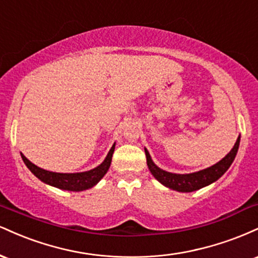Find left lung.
I'll use <instances>...</instances> for the list:
<instances>
[{
    "mask_svg": "<svg viewBox=\"0 0 258 258\" xmlns=\"http://www.w3.org/2000/svg\"><path fill=\"white\" fill-rule=\"evenodd\" d=\"M239 143H240V137L236 139L235 144H234L233 149L221 160L220 162L215 164L214 166L205 168V170H201L199 172L189 173V174H177V173H171L167 171L161 170L156 166L153 162L152 158H150L149 153L146 150V156H147V164L149 167L150 172L160 183H162L164 185L168 186V188L173 189L177 191H183V193H189V191L198 190V189L206 186L211 183H214L215 180H217L229 168L232 162L234 161L236 153L239 149Z\"/></svg>",
    "mask_w": 258,
    "mask_h": 258,
    "instance_id": "8db88e82",
    "label": "left lung"
}]
</instances>
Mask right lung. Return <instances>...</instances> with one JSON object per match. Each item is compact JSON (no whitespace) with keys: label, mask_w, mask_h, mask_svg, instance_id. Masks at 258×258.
<instances>
[{"label":"right lung","mask_w":258,"mask_h":258,"mask_svg":"<svg viewBox=\"0 0 258 258\" xmlns=\"http://www.w3.org/2000/svg\"><path fill=\"white\" fill-rule=\"evenodd\" d=\"M115 144L111 147L110 152L108 153L106 158L99 166H97L93 170L87 171V172H80V173H57V172H51V171H46L43 168L37 167L36 165H34L32 162L29 161L22 154L23 161L25 162V165L28 166L29 170L31 171L38 179H41L42 182L47 183V184L57 186L59 189H64V190H70V191H81L86 190V189L92 188L93 185H96L100 179L103 178V176L108 172L109 167L111 164V158L112 153H114Z\"/></svg>","instance_id":"add662e5"}]
</instances>
